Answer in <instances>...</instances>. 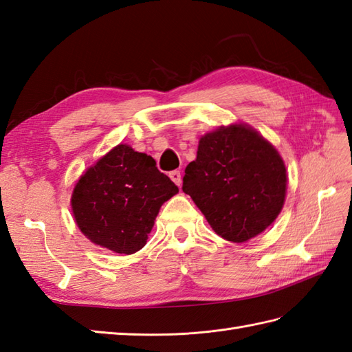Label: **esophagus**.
I'll return each instance as SVG.
<instances>
[{
    "label": "esophagus",
    "instance_id": "1",
    "mask_svg": "<svg viewBox=\"0 0 352 352\" xmlns=\"http://www.w3.org/2000/svg\"><path fill=\"white\" fill-rule=\"evenodd\" d=\"M169 178L173 179V182H174L178 187L182 186L183 179H182V173H179V170H173V173H169Z\"/></svg>",
    "mask_w": 352,
    "mask_h": 352
}]
</instances>
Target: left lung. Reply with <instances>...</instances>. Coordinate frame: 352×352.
Wrapping results in <instances>:
<instances>
[{
	"mask_svg": "<svg viewBox=\"0 0 352 352\" xmlns=\"http://www.w3.org/2000/svg\"><path fill=\"white\" fill-rule=\"evenodd\" d=\"M183 192L217 235L245 242L281 212L285 165L272 144L251 126H220L199 140L196 160L186 168Z\"/></svg>",
	"mask_w": 352,
	"mask_h": 352,
	"instance_id": "obj_1",
	"label": "left lung"
}]
</instances>
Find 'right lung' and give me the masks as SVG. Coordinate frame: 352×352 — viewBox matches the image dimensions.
Wrapping results in <instances>:
<instances>
[{
	"label": "right lung",
	"instance_id": "right-lung-1",
	"mask_svg": "<svg viewBox=\"0 0 352 352\" xmlns=\"http://www.w3.org/2000/svg\"><path fill=\"white\" fill-rule=\"evenodd\" d=\"M177 193L155 159L119 144L80 177L71 206L94 244L133 254L146 245L160 206Z\"/></svg>",
	"mask_w": 352,
	"mask_h": 352
}]
</instances>
